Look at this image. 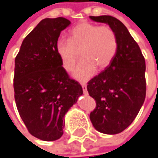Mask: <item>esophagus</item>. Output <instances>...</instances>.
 Masks as SVG:
<instances>
[{"mask_svg": "<svg viewBox=\"0 0 158 158\" xmlns=\"http://www.w3.org/2000/svg\"><path fill=\"white\" fill-rule=\"evenodd\" d=\"M81 87H82V89H83V93H84L85 95H87V94H88V90H87V84H86V83H82V84H81Z\"/></svg>", "mask_w": 158, "mask_h": 158, "instance_id": "1", "label": "esophagus"}]
</instances>
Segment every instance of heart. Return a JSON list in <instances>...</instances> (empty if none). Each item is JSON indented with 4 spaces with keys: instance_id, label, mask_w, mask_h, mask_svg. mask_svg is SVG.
<instances>
[{
    "instance_id": "b5f03b06",
    "label": "heart",
    "mask_w": 158,
    "mask_h": 158,
    "mask_svg": "<svg viewBox=\"0 0 158 158\" xmlns=\"http://www.w3.org/2000/svg\"><path fill=\"white\" fill-rule=\"evenodd\" d=\"M118 48L117 36L109 26L82 22L70 32V39L60 37L55 45L62 67L70 71L80 52L82 60L73 70V77L86 81L96 72L97 67L105 69L113 61Z\"/></svg>"
}]
</instances>
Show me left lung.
Listing matches in <instances>:
<instances>
[{
  "mask_svg": "<svg viewBox=\"0 0 158 158\" xmlns=\"http://www.w3.org/2000/svg\"><path fill=\"white\" fill-rule=\"evenodd\" d=\"M115 32L118 48L113 61L88 83L89 96L97 106L90 113L95 129L105 134H117L131 124L146 98L145 59L127 27L112 16H90Z\"/></svg>",
  "mask_w": 158,
  "mask_h": 158,
  "instance_id": "obj_1",
  "label": "left lung"
}]
</instances>
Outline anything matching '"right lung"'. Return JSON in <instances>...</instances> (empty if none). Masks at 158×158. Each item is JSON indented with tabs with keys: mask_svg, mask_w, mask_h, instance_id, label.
I'll use <instances>...</instances> for the list:
<instances>
[{
	"mask_svg": "<svg viewBox=\"0 0 158 158\" xmlns=\"http://www.w3.org/2000/svg\"><path fill=\"white\" fill-rule=\"evenodd\" d=\"M70 21L44 19L23 40L15 59L14 98L29 133L44 141L60 139L63 118L83 94L62 67L55 45Z\"/></svg>",
	"mask_w": 158,
	"mask_h": 158,
	"instance_id": "1",
	"label": "right lung"
}]
</instances>
